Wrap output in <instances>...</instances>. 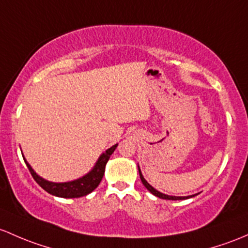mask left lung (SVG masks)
<instances>
[{
  "instance_id": "1",
  "label": "left lung",
  "mask_w": 248,
  "mask_h": 248,
  "mask_svg": "<svg viewBox=\"0 0 248 248\" xmlns=\"http://www.w3.org/2000/svg\"><path fill=\"white\" fill-rule=\"evenodd\" d=\"M138 170H139V174H140V179H141L142 184H144L146 189L148 190V191L151 192V194H153L155 196L159 197V199H163V200H172V201H177V200H186V199H190V197H194L195 195H191V196H170V195H165L163 194V192L158 191L157 189H155L152 186H151L150 183H147V181L144 178V176H142L141 173V170H140L139 165H138Z\"/></svg>"
}]
</instances>
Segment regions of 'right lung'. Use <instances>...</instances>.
Listing matches in <instances>:
<instances>
[{"label":"right lung","mask_w":248,"mask_h":248,"mask_svg":"<svg viewBox=\"0 0 248 248\" xmlns=\"http://www.w3.org/2000/svg\"><path fill=\"white\" fill-rule=\"evenodd\" d=\"M117 147V144L111 146L110 148L103 152L100 155V158L97 159L96 164L93 165V168L91 169V171L88 172L87 174H84L80 178L75 179V181L70 182H64V183H54V182H49L44 179L43 177L39 176L36 172L33 170L32 166L28 164V161L25 160L26 165H27L28 170H30L31 174L33 176L34 181L43 187L45 191H47L48 194L53 195L57 197H62V199H77V197H83L87 196L88 194L93 192L96 187L98 186V184L101 183L103 178L104 170H106V165L108 163L109 158L113 155V152Z\"/></svg>","instance_id":"obj_1"}]
</instances>
